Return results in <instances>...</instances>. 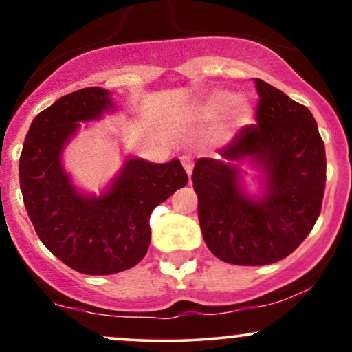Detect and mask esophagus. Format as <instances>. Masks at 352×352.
I'll return each instance as SVG.
<instances>
[{
	"mask_svg": "<svg viewBox=\"0 0 352 352\" xmlns=\"http://www.w3.org/2000/svg\"><path fill=\"white\" fill-rule=\"evenodd\" d=\"M180 162L184 165L185 172L188 173V175H192V168H193V157L190 155V153H184V155L180 157Z\"/></svg>",
	"mask_w": 352,
	"mask_h": 352,
	"instance_id": "1",
	"label": "esophagus"
}]
</instances>
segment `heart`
Returning a JSON list of instances; mask_svg holds the SVG:
<instances>
[{
    "mask_svg": "<svg viewBox=\"0 0 352 352\" xmlns=\"http://www.w3.org/2000/svg\"><path fill=\"white\" fill-rule=\"evenodd\" d=\"M193 117L199 120H215L221 117V129L225 132H236L252 119V106L246 99L235 98L227 89H213L195 104Z\"/></svg>",
    "mask_w": 352,
    "mask_h": 352,
    "instance_id": "obj_1",
    "label": "heart"
}]
</instances>
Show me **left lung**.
Returning a JSON list of instances; mask_svg holds the SVG:
<instances>
[{
	"label": "left lung",
	"mask_w": 352,
	"mask_h": 352,
	"mask_svg": "<svg viewBox=\"0 0 352 352\" xmlns=\"http://www.w3.org/2000/svg\"><path fill=\"white\" fill-rule=\"evenodd\" d=\"M256 124L245 125L220 148V159H199L192 182L199 197L201 235L230 265L280 261L302 243L321 213L326 152L308 107L254 79ZM248 158L265 173V192L250 197L237 164Z\"/></svg>",
	"instance_id": "8db88e82"
}]
</instances>
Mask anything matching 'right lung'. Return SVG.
<instances>
[{"label": "right lung", "instance_id": "obj_1", "mask_svg": "<svg viewBox=\"0 0 352 352\" xmlns=\"http://www.w3.org/2000/svg\"><path fill=\"white\" fill-rule=\"evenodd\" d=\"M111 92L86 87L63 96L34 117L19 157L24 207L39 240L84 274H112L139 263L151 245L152 210L185 187L180 160H125L107 192L86 197L63 170L60 153L79 122L114 109Z\"/></svg>", "mask_w": 352, "mask_h": 352}]
</instances>
